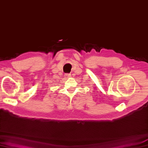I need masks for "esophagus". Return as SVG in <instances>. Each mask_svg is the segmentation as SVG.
I'll list each match as a JSON object with an SVG mask.
<instances>
[{
  "label": "esophagus",
  "instance_id": "obj_1",
  "mask_svg": "<svg viewBox=\"0 0 148 148\" xmlns=\"http://www.w3.org/2000/svg\"><path fill=\"white\" fill-rule=\"evenodd\" d=\"M71 76V74H64V77L66 78V79L69 78Z\"/></svg>",
  "mask_w": 148,
  "mask_h": 148
}]
</instances>
